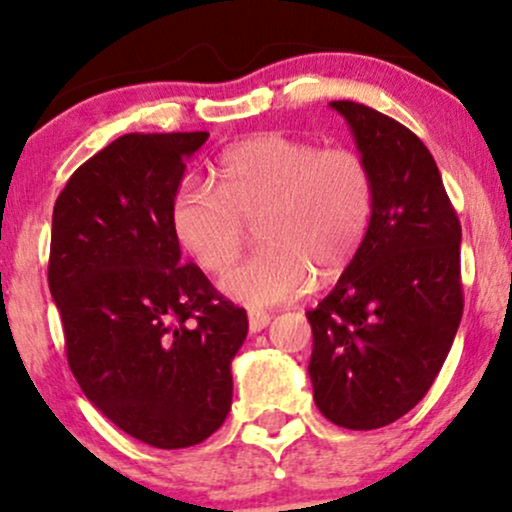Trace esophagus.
Masks as SVG:
<instances>
[{
	"mask_svg": "<svg viewBox=\"0 0 512 512\" xmlns=\"http://www.w3.org/2000/svg\"><path fill=\"white\" fill-rule=\"evenodd\" d=\"M269 317L267 313H260V310H252V313L248 315V325H250V332H262L264 327L269 325Z\"/></svg>",
	"mask_w": 512,
	"mask_h": 512,
	"instance_id": "obj_1",
	"label": "esophagus"
}]
</instances>
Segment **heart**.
<instances>
[{
    "label": "heart",
    "instance_id": "b5f03b06",
    "mask_svg": "<svg viewBox=\"0 0 512 512\" xmlns=\"http://www.w3.org/2000/svg\"><path fill=\"white\" fill-rule=\"evenodd\" d=\"M216 187L185 180L170 199L175 240L202 272L231 267L243 248V221L264 250L221 279L231 301L252 310L296 301L351 264L373 216V175L344 146L317 149L286 134H257L226 149Z\"/></svg>",
    "mask_w": 512,
    "mask_h": 512
}]
</instances>
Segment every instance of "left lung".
<instances>
[{"label":"left lung","mask_w":512,"mask_h":512,"mask_svg":"<svg viewBox=\"0 0 512 512\" xmlns=\"http://www.w3.org/2000/svg\"><path fill=\"white\" fill-rule=\"evenodd\" d=\"M373 175V216L330 296L308 310L317 409L373 431L424 399L462 320V228L424 142L378 110L334 101Z\"/></svg>","instance_id":"1"}]
</instances>
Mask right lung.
I'll list each match as a JSON object with an SVG mask.
<instances>
[{"label":"right lung","mask_w":512,"mask_h":512,"mask_svg":"<svg viewBox=\"0 0 512 512\" xmlns=\"http://www.w3.org/2000/svg\"><path fill=\"white\" fill-rule=\"evenodd\" d=\"M209 132L125 134L76 168L52 211L48 284L88 402L161 450L226 421L248 315L185 264L170 199Z\"/></svg>","instance_id":"obj_1"}]
</instances>
